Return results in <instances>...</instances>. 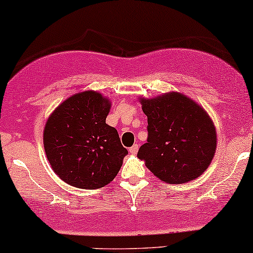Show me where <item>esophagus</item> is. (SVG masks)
Masks as SVG:
<instances>
[{
	"label": "esophagus",
	"mask_w": 253,
	"mask_h": 253,
	"mask_svg": "<svg viewBox=\"0 0 253 253\" xmlns=\"http://www.w3.org/2000/svg\"><path fill=\"white\" fill-rule=\"evenodd\" d=\"M139 150V145H133L132 147H129V153L130 154H136V152Z\"/></svg>",
	"instance_id": "obj_1"
}]
</instances>
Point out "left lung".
Returning <instances> with one entry per match:
<instances>
[{
    "mask_svg": "<svg viewBox=\"0 0 253 253\" xmlns=\"http://www.w3.org/2000/svg\"><path fill=\"white\" fill-rule=\"evenodd\" d=\"M147 115V142L138 158L169 184H184L208 169L217 147L213 123L204 109L180 93L141 99Z\"/></svg>",
    "mask_w": 253,
    "mask_h": 253,
    "instance_id": "left-lung-1",
    "label": "left lung"
}]
</instances>
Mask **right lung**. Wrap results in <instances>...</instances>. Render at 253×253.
Returning <instances> with one entry per match:
<instances>
[{
  "label": "right lung",
  "mask_w": 253,
  "mask_h": 253,
  "mask_svg": "<svg viewBox=\"0 0 253 253\" xmlns=\"http://www.w3.org/2000/svg\"><path fill=\"white\" fill-rule=\"evenodd\" d=\"M111 103L87 90L63 101L48 119L43 130L47 159L67 184L95 190L111 182L128 151L118 130L106 124Z\"/></svg>",
  "instance_id": "1"
}]
</instances>
